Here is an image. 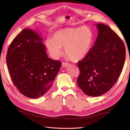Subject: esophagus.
<instances>
[{
    "label": "esophagus",
    "mask_w": 130,
    "mask_h": 130,
    "mask_svg": "<svg viewBox=\"0 0 130 130\" xmlns=\"http://www.w3.org/2000/svg\"><path fill=\"white\" fill-rule=\"evenodd\" d=\"M68 64H69V63H67V62H63L62 63V67L64 68V67H66L67 66Z\"/></svg>",
    "instance_id": "1"
}]
</instances>
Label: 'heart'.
<instances>
[{
    "instance_id": "obj_1",
    "label": "heart",
    "mask_w": 130,
    "mask_h": 130,
    "mask_svg": "<svg viewBox=\"0 0 130 130\" xmlns=\"http://www.w3.org/2000/svg\"><path fill=\"white\" fill-rule=\"evenodd\" d=\"M93 31L87 26L58 30L52 39H47L45 45L50 54L57 58L64 47L66 56L70 60L77 61L84 58L89 51L93 41Z\"/></svg>"
}]
</instances>
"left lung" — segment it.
<instances>
[{
	"label": "left lung",
	"mask_w": 130,
	"mask_h": 130,
	"mask_svg": "<svg viewBox=\"0 0 130 130\" xmlns=\"http://www.w3.org/2000/svg\"><path fill=\"white\" fill-rule=\"evenodd\" d=\"M95 44L77 66L80 74L77 82L86 94L92 96L103 95L118 79L126 56L123 41L107 25L99 23Z\"/></svg>",
	"instance_id": "obj_1"
}]
</instances>
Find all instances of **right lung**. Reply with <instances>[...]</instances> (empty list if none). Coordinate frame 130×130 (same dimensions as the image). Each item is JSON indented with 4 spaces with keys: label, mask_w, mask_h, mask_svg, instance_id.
I'll return each mask as SVG.
<instances>
[{
    "label": "right lung",
    "mask_w": 130,
    "mask_h": 130,
    "mask_svg": "<svg viewBox=\"0 0 130 130\" xmlns=\"http://www.w3.org/2000/svg\"><path fill=\"white\" fill-rule=\"evenodd\" d=\"M37 32L25 29L11 43L6 55L9 71L15 87L24 96L38 98L52 86L61 62L49 58Z\"/></svg>",
    "instance_id": "right-lung-1"
}]
</instances>
